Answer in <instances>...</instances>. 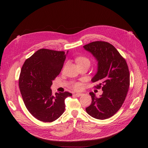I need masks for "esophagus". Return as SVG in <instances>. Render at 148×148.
Returning a JSON list of instances; mask_svg holds the SVG:
<instances>
[{"label":"esophagus","instance_id":"obj_1","mask_svg":"<svg viewBox=\"0 0 148 148\" xmlns=\"http://www.w3.org/2000/svg\"><path fill=\"white\" fill-rule=\"evenodd\" d=\"M77 97H79L83 95V94H80V93H77V94H74Z\"/></svg>","mask_w":148,"mask_h":148}]
</instances>
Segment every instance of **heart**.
<instances>
[{"label": "heart", "mask_w": 148, "mask_h": 148, "mask_svg": "<svg viewBox=\"0 0 148 148\" xmlns=\"http://www.w3.org/2000/svg\"><path fill=\"white\" fill-rule=\"evenodd\" d=\"M76 62L78 64V65H80L84 63L90 64V60L87 58L84 57V56H79L78 58H77ZM80 88H81V84L80 83H76L74 86V88L76 90L80 89Z\"/></svg>", "instance_id": "b5f03b06"}]
</instances>
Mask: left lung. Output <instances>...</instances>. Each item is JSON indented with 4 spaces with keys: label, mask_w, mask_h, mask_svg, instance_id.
I'll return each instance as SVG.
<instances>
[{
    "label": "left lung",
    "mask_w": 148,
    "mask_h": 148,
    "mask_svg": "<svg viewBox=\"0 0 148 148\" xmlns=\"http://www.w3.org/2000/svg\"><path fill=\"white\" fill-rule=\"evenodd\" d=\"M98 61V70L92 79L98 82L96 88L102 87L103 94L97 97L90 92L91 104L86 108L92 117L103 120L117 112L125 99L130 86V72L125 59L111 44L95 41L83 46Z\"/></svg>",
    "instance_id": "1"
}]
</instances>
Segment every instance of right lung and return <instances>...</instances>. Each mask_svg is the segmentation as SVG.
Returning a JSON list of instances; mask_svg holds the SVG:
<instances>
[{"mask_svg":"<svg viewBox=\"0 0 148 148\" xmlns=\"http://www.w3.org/2000/svg\"><path fill=\"white\" fill-rule=\"evenodd\" d=\"M68 53V52H67ZM66 54L42 49L27 59L19 77V88L26 107L34 117L44 122L58 119L65 111V99L68 92L52 94V82L63 67Z\"/></svg>","mask_w":148,"mask_h":148,"instance_id":"1","label":"right lung"}]
</instances>
